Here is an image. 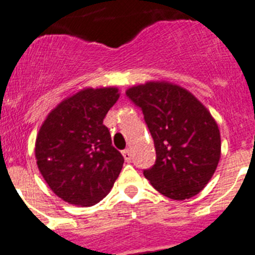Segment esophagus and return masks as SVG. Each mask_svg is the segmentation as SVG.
<instances>
[{
    "label": "esophagus",
    "mask_w": 255,
    "mask_h": 255,
    "mask_svg": "<svg viewBox=\"0 0 255 255\" xmlns=\"http://www.w3.org/2000/svg\"><path fill=\"white\" fill-rule=\"evenodd\" d=\"M122 155H123V157H125V160L127 162H129L130 160H132V155H130V151L128 150V148H126V150L122 151Z\"/></svg>",
    "instance_id": "1"
}]
</instances>
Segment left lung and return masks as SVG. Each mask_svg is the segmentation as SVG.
Listing matches in <instances>:
<instances>
[{
	"instance_id": "left-lung-1",
	"label": "left lung",
	"mask_w": 255,
	"mask_h": 255,
	"mask_svg": "<svg viewBox=\"0 0 255 255\" xmlns=\"http://www.w3.org/2000/svg\"><path fill=\"white\" fill-rule=\"evenodd\" d=\"M141 108L156 150L144 178L165 197L183 201L207 185L221 157L216 121L196 96L178 85L150 81L126 91Z\"/></svg>"
}]
</instances>
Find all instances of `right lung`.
Masks as SVG:
<instances>
[{
  "instance_id": "right-lung-1",
  "label": "right lung",
  "mask_w": 255,
  "mask_h": 255,
  "mask_svg": "<svg viewBox=\"0 0 255 255\" xmlns=\"http://www.w3.org/2000/svg\"><path fill=\"white\" fill-rule=\"evenodd\" d=\"M117 88L84 89L48 114L35 141L38 169L53 193L75 206H94L113 188L122 153L103 125Z\"/></svg>"
}]
</instances>
